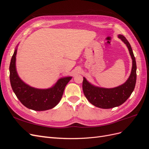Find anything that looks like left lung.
Here are the masks:
<instances>
[{"instance_id":"obj_1","label":"left lung","mask_w":149,"mask_h":149,"mask_svg":"<svg viewBox=\"0 0 149 149\" xmlns=\"http://www.w3.org/2000/svg\"><path fill=\"white\" fill-rule=\"evenodd\" d=\"M118 37L127 45L132 60L131 73L127 81L118 87L107 89L94 86L83 78V90L84 96L93 105L102 109H110L123 104L131 95L136 83L137 66L131 46L124 36L119 35Z\"/></svg>"}]
</instances>
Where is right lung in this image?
<instances>
[{
  "label": "right lung",
  "mask_w": 149,
  "mask_h": 149,
  "mask_svg": "<svg viewBox=\"0 0 149 149\" xmlns=\"http://www.w3.org/2000/svg\"><path fill=\"white\" fill-rule=\"evenodd\" d=\"M17 49L12 55L10 63V81L16 96L22 104L34 111H45L56 106L60 102L65 88L71 77L61 78L52 88L35 89L29 86L20 79L15 68Z\"/></svg>",
  "instance_id": "right-lung-1"
}]
</instances>
